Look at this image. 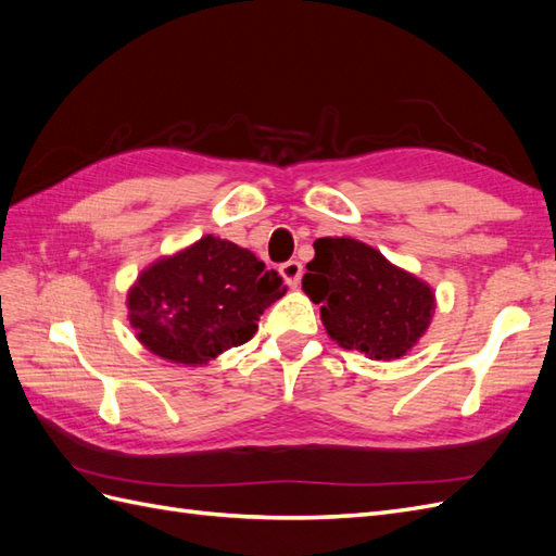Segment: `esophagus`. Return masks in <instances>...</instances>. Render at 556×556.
<instances>
[{"mask_svg":"<svg viewBox=\"0 0 556 556\" xmlns=\"http://www.w3.org/2000/svg\"><path fill=\"white\" fill-rule=\"evenodd\" d=\"M301 274H304V266H301V262H296V260H290L280 266V276L285 282L290 285V288H296V285L301 282Z\"/></svg>","mask_w":556,"mask_h":556,"instance_id":"1","label":"esophagus"}]
</instances>
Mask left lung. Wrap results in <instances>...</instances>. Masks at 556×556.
Returning a JSON list of instances; mask_svg holds the SVG:
<instances>
[{"label":"left lung","instance_id":"1","mask_svg":"<svg viewBox=\"0 0 556 556\" xmlns=\"http://www.w3.org/2000/svg\"><path fill=\"white\" fill-rule=\"evenodd\" d=\"M301 280L331 339L374 359H396L429 327L433 294L378 250L355 239H317Z\"/></svg>","mask_w":556,"mask_h":556}]
</instances>
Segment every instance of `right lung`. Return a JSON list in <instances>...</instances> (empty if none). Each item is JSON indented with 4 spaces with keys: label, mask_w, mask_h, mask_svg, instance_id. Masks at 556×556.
Listing matches in <instances>:
<instances>
[{
    "label": "right lung",
    "mask_w": 556,
    "mask_h": 556,
    "mask_svg": "<svg viewBox=\"0 0 556 556\" xmlns=\"http://www.w3.org/2000/svg\"><path fill=\"white\" fill-rule=\"evenodd\" d=\"M250 250L204 237L141 274L129 301L139 341L176 364H206L243 345L285 288Z\"/></svg>",
    "instance_id": "obj_1"
}]
</instances>
